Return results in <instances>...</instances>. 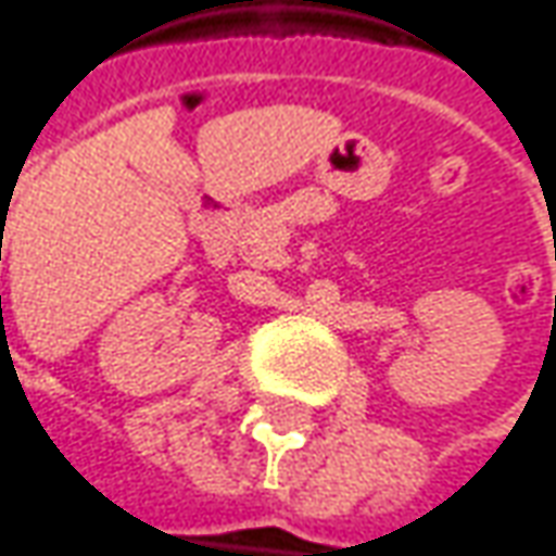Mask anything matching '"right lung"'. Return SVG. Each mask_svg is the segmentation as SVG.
Returning a JSON list of instances; mask_svg holds the SVG:
<instances>
[{
    "label": "right lung",
    "mask_w": 556,
    "mask_h": 556,
    "mask_svg": "<svg viewBox=\"0 0 556 556\" xmlns=\"http://www.w3.org/2000/svg\"><path fill=\"white\" fill-rule=\"evenodd\" d=\"M0 302H2V299H0Z\"/></svg>",
    "instance_id": "add662e5"
}]
</instances>
